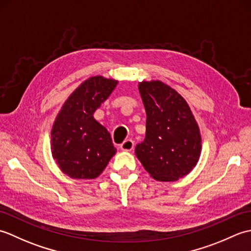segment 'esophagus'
Returning a JSON list of instances; mask_svg holds the SVG:
<instances>
[{
    "mask_svg": "<svg viewBox=\"0 0 251 251\" xmlns=\"http://www.w3.org/2000/svg\"><path fill=\"white\" fill-rule=\"evenodd\" d=\"M134 141L132 140H130V139H128V140H125L124 142L122 143L121 145V150L122 151H126V152H128V151H131L132 149H134Z\"/></svg>",
    "mask_w": 251,
    "mask_h": 251,
    "instance_id": "esophagus-1",
    "label": "esophagus"
}]
</instances>
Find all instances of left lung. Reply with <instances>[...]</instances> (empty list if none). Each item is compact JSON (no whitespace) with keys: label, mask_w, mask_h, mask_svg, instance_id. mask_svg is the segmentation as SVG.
Masks as SVG:
<instances>
[{"label":"left lung","mask_w":251,"mask_h":251,"mask_svg":"<svg viewBox=\"0 0 251 251\" xmlns=\"http://www.w3.org/2000/svg\"><path fill=\"white\" fill-rule=\"evenodd\" d=\"M147 113L146 138L136 156L154 180L174 182L199 163L201 136L185 99L162 81L138 84Z\"/></svg>","instance_id":"1"}]
</instances>
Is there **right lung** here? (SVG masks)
I'll return each mask as SVG.
<instances>
[{
    "label": "right lung",
    "mask_w": 251,
    "mask_h": 251,
    "mask_svg": "<svg viewBox=\"0 0 251 251\" xmlns=\"http://www.w3.org/2000/svg\"><path fill=\"white\" fill-rule=\"evenodd\" d=\"M119 81L96 75L69 96L50 131L51 155L61 172L72 179L90 180L101 175L115 155L110 132L94 119Z\"/></svg>",
    "instance_id": "right-lung-1"
}]
</instances>
